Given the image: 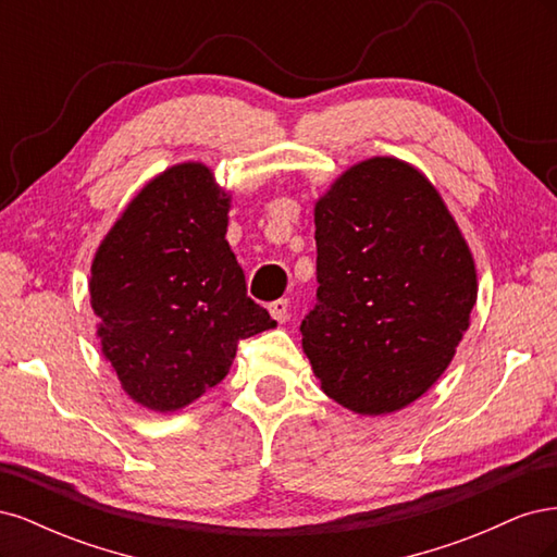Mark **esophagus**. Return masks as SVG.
<instances>
[{"instance_id":"obj_1","label":"esophagus","mask_w":557,"mask_h":557,"mask_svg":"<svg viewBox=\"0 0 557 557\" xmlns=\"http://www.w3.org/2000/svg\"><path fill=\"white\" fill-rule=\"evenodd\" d=\"M267 309L274 320H278V323H285V320H288V299H276Z\"/></svg>"}]
</instances>
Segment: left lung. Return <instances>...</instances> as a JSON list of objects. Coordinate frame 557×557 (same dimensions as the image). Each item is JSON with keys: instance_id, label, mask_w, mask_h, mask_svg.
<instances>
[{"instance_id": "obj_1", "label": "left lung", "mask_w": 557, "mask_h": 557, "mask_svg": "<svg viewBox=\"0 0 557 557\" xmlns=\"http://www.w3.org/2000/svg\"><path fill=\"white\" fill-rule=\"evenodd\" d=\"M318 301L301 348L320 391L387 416L446 372L476 305V262L434 183L407 160L348 166L315 199Z\"/></svg>"}]
</instances>
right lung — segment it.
Here are the masks:
<instances>
[{
	"instance_id": "right-lung-1",
	"label": "right lung",
	"mask_w": 557,
	"mask_h": 557,
	"mask_svg": "<svg viewBox=\"0 0 557 557\" xmlns=\"http://www.w3.org/2000/svg\"><path fill=\"white\" fill-rule=\"evenodd\" d=\"M230 207L211 166L178 162L132 197L95 250L88 288L102 356L148 411L185 409L227 376L242 339L276 327L246 297L225 239Z\"/></svg>"
}]
</instances>
